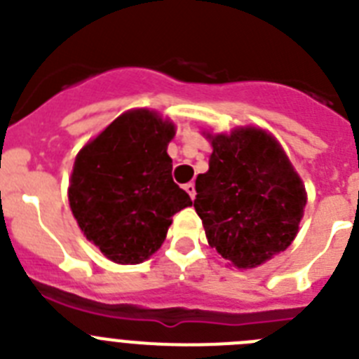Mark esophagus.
<instances>
[{
    "label": "esophagus",
    "instance_id": "obj_1",
    "mask_svg": "<svg viewBox=\"0 0 359 359\" xmlns=\"http://www.w3.org/2000/svg\"><path fill=\"white\" fill-rule=\"evenodd\" d=\"M183 189L187 190V194L190 196V199L196 198V185H194V183H187V185L183 187Z\"/></svg>",
    "mask_w": 359,
    "mask_h": 359
}]
</instances>
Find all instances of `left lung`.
I'll return each mask as SVG.
<instances>
[{"label":"left lung","mask_w":359,"mask_h":359,"mask_svg":"<svg viewBox=\"0 0 359 359\" xmlns=\"http://www.w3.org/2000/svg\"><path fill=\"white\" fill-rule=\"evenodd\" d=\"M212 145L196 177L194 208L208 244L228 266L252 269L290 246L307 203L306 185L269 131L239 126L201 133Z\"/></svg>","instance_id":"1"}]
</instances>
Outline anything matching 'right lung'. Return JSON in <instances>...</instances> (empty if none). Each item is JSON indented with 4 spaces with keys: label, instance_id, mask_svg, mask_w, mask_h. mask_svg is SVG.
<instances>
[{
    "label": "right lung",
    "instance_id": "add662e5",
    "mask_svg": "<svg viewBox=\"0 0 359 359\" xmlns=\"http://www.w3.org/2000/svg\"><path fill=\"white\" fill-rule=\"evenodd\" d=\"M176 123L154 109L116 116L75 156L68 187L84 237L116 264H140L160 250L172 215L190 207L167 154Z\"/></svg>",
    "mask_w": 359,
    "mask_h": 359
}]
</instances>
